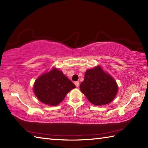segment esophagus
<instances>
[{"label": "esophagus", "mask_w": 148, "mask_h": 148, "mask_svg": "<svg viewBox=\"0 0 148 148\" xmlns=\"http://www.w3.org/2000/svg\"><path fill=\"white\" fill-rule=\"evenodd\" d=\"M74 84H75V86H76L77 87H78L79 86V82H76L74 83Z\"/></svg>", "instance_id": "obj_1"}]
</instances>
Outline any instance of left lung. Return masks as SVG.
<instances>
[{
  "label": "left lung",
  "instance_id": "obj_1",
  "mask_svg": "<svg viewBox=\"0 0 148 148\" xmlns=\"http://www.w3.org/2000/svg\"><path fill=\"white\" fill-rule=\"evenodd\" d=\"M79 89L91 103L102 106L114 99L118 86L113 77L104 72L101 66H97L87 70Z\"/></svg>",
  "mask_w": 148,
  "mask_h": 148
}]
</instances>
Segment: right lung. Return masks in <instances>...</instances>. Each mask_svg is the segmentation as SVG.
<instances>
[{
  "label": "right lung",
  "mask_w": 148,
  "mask_h": 148,
  "mask_svg": "<svg viewBox=\"0 0 148 148\" xmlns=\"http://www.w3.org/2000/svg\"><path fill=\"white\" fill-rule=\"evenodd\" d=\"M76 86L57 68L41 74L35 80L33 91L40 101L49 106H57Z\"/></svg>",
  "instance_id": "obj_1"
}]
</instances>
